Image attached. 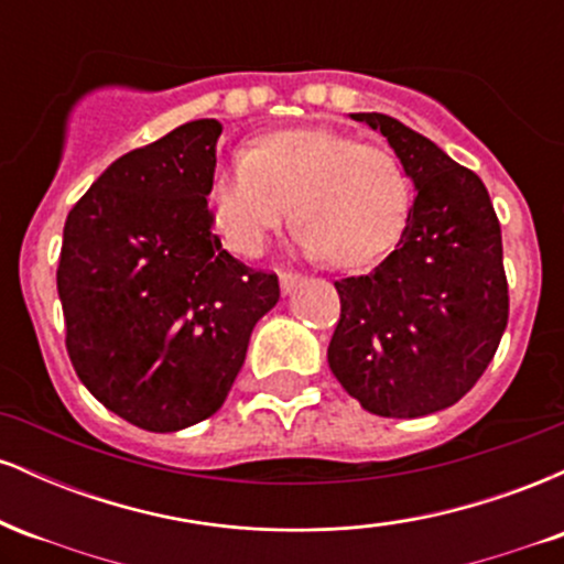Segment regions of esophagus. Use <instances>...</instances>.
Wrapping results in <instances>:
<instances>
[{
    "instance_id": "1",
    "label": "esophagus",
    "mask_w": 564,
    "mask_h": 564,
    "mask_svg": "<svg viewBox=\"0 0 564 564\" xmlns=\"http://www.w3.org/2000/svg\"><path fill=\"white\" fill-rule=\"evenodd\" d=\"M302 281H304V275H300V273H289V270H283V273H281V289H283V294H289V291H294L296 286H300Z\"/></svg>"
}]
</instances>
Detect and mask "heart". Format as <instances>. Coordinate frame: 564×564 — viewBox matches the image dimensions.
Instances as JSON below:
<instances>
[{
	"mask_svg": "<svg viewBox=\"0 0 564 564\" xmlns=\"http://www.w3.org/2000/svg\"><path fill=\"white\" fill-rule=\"evenodd\" d=\"M209 200L238 254H260L291 215L304 254L364 268L403 236L413 187L387 148L336 129H286L219 164Z\"/></svg>",
	"mask_w": 564,
	"mask_h": 564,
	"instance_id": "heart-1",
	"label": "heart"
}]
</instances>
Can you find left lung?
Masks as SVG:
<instances>
[{
  "mask_svg": "<svg viewBox=\"0 0 564 564\" xmlns=\"http://www.w3.org/2000/svg\"><path fill=\"white\" fill-rule=\"evenodd\" d=\"M352 119L384 134L416 198L392 254L334 281L328 366L368 413L426 416L477 384L507 328L501 225L482 180L435 142L384 113Z\"/></svg>",
  "mask_w": 564,
  "mask_h": 564,
  "instance_id": "left-lung-1",
  "label": "left lung"
}]
</instances>
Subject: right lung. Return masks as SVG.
Wrapping results in <instances>:
<instances>
[{"label":"right lung","instance_id":"right-lung-1","mask_svg":"<svg viewBox=\"0 0 564 564\" xmlns=\"http://www.w3.org/2000/svg\"><path fill=\"white\" fill-rule=\"evenodd\" d=\"M223 124L198 119L116 159L68 212L57 294L82 384L148 432L204 422L228 398L278 275L212 232Z\"/></svg>","mask_w":564,"mask_h":564}]
</instances>
